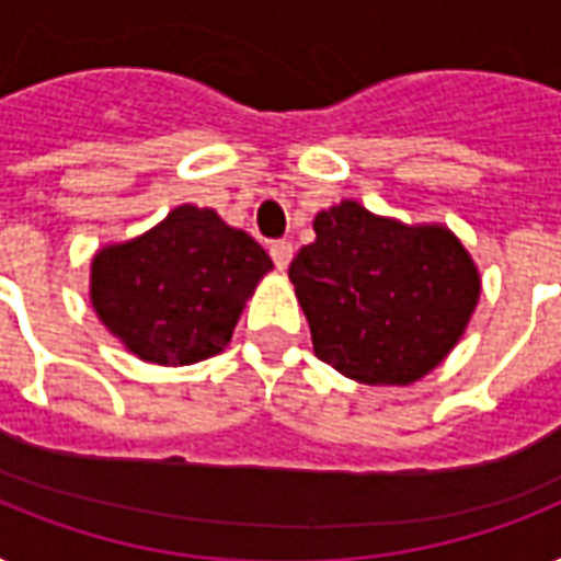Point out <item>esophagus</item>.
<instances>
[{
    "label": "esophagus",
    "instance_id": "34e87169",
    "mask_svg": "<svg viewBox=\"0 0 561 561\" xmlns=\"http://www.w3.org/2000/svg\"><path fill=\"white\" fill-rule=\"evenodd\" d=\"M271 259H273V264L279 267V271H285V267L290 264V259H294V244H290V241H273Z\"/></svg>",
    "mask_w": 561,
    "mask_h": 561
}]
</instances>
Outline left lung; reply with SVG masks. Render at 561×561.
I'll return each mask as SVG.
<instances>
[{
    "mask_svg": "<svg viewBox=\"0 0 561 561\" xmlns=\"http://www.w3.org/2000/svg\"><path fill=\"white\" fill-rule=\"evenodd\" d=\"M288 276L314 355L364 383H410L454 350L478 306L469 253L443 227H404L343 201L314 218Z\"/></svg>",
    "mask_w": 561,
    "mask_h": 561,
    "instance_id": "1",
    "label": "left lung"
}]
</instances>
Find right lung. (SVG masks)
Masks as SVG:
<instances>
[{"label":"right lung","instance_id":"obj_1","mask_svg":"<svg viewBox=\"0 0 561 561\" xmlns=\"http://www.w3.org/2000/svg\"><path fill=\"white\" fill-rule=\"evenodd\" d=\"M271 267L247 232L211 209L178 206L151 232L95 255L92 306L134 355L183 367L227 346L244 299Z\"/></svg>","mask_w":561,"mask_h":561}]
</instances>
